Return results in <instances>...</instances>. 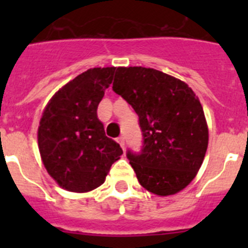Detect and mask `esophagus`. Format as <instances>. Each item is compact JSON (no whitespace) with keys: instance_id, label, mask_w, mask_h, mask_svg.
Listing matches in <instances>:
<instances>
[{"instance_id":"obj_1","label":"esophagus","mask_w":248,"mask_h":248,"mask_svg":"<svg viewBox=\"0 0 248 248\" xmlns=\"http://www.w3.org/2000/svg\"><path fill=\"white\" fill-rule=\"evenodd\" d=\"M117 141H118V143H119V145L122 146L123 149L125 148V139H124V137H119L117 139Z\"/></svg>"}]
</instances>
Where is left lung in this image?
<instances>
[{"label":"left lung","instance_id":"left-lung-1","mask_svg":"<svg viewBox=\"0 0 248 248\" xmlns=\"http://www.w3.org/2000/svg\"><path fill=\"white\" fill-rule=\"evenodd\" d=\"M113 91L139 117L143 146L126 151L144 189L159 196L181 191L198 174L209 144L203 109L189 85L163 72L118 67Z\"/></svg>","mask_w":248,"mask_h":248}]
</instances>
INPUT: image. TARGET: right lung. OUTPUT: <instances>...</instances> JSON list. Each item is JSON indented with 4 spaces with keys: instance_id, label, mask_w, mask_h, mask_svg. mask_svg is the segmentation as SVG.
<instances>
[{
    "instance_id": "add662e5",
    "label": "right lung",
    "mask_w": 248,
    "mask_h": 248,
    "mask_svg": "<svg viewBox=\"0 0 248 248\" xmlns=\"http://www.w3.org/2000/svg\"><path fill=\"white\" fill-rule=\"evenodd\" d=\"M114 71L93 68L79 74L54 94L42 114L38 148L43 165L68 191L97 189L123 154L119 144L105 135L97 115Z\"/></svg>"
}]
</instances>
